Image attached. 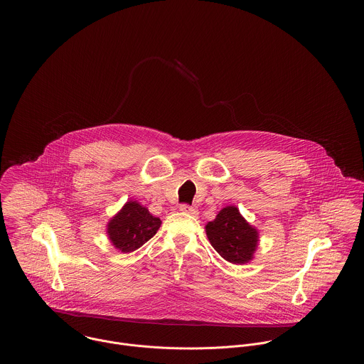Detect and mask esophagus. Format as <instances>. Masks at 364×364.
I'll use <instances>...</instances> for the list:
<instances>
[{"label":"esophagus","mask_w":364,"mask_h":364,"mask_svg":"<svg viewBox=\"0 0 364 364\" xmlns=\"http://www.w3.org/2000/svg\"><path fill=\"white\" fill-rule=\"evenodd\" d=\"M180 210H181L183 213L190 214V215H196V214H198V208H195V206H190V205H181Z\"/></svg>","instance_id":"34e87169"}]
</instances>
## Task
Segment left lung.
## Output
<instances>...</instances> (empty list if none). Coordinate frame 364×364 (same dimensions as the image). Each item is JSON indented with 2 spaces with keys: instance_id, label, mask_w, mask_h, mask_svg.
I'll return each mask as SVG.
<instances>
[{
  "instance_id": "obj_1",
  "label": "left lung",
  "mask_w": 364,
  "mask_h": 364,
  "mask_svg": "<svg viewBox=\"0 0 364 364\" xmlns=\"http://www.w3.org/2000/svg\"><path fill=\"white\" fill-rule=\"evenodd\" d=\"M208 242L233 264H244L254 258L258 247V230L250 225L239 208L226 206L206 225Z\"/></svg>"
}]
</instances>
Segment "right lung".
<instances>
[{
  "mask_svg": "<svg viewBox=\"0 0 364 364\" xmlns=\"http://www.w3.org/2000/svg\"><path fill=\"white\" fill-rule=\"evenodd\" d=\"M159 226L161 220L158 217L150 214L136 200H129L109 221L107 236L117 250L127 254L149 242Z\"/></svg>",
  "mask_w": 364,
  "mask_h": 364,
  "instance_id": "obj_1",
  "label": "right lung"
}]
</instances>
